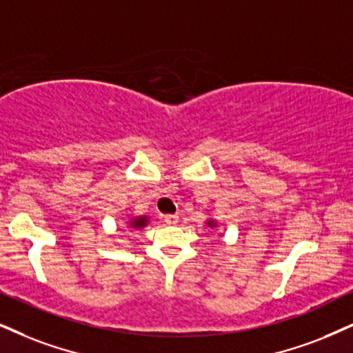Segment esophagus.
Here are the masks:
<instances>
[{
	"instance_id": "esophagus-1",
	"label": "esophagus",
	"mask_w": 353,
	"mask_h": 353,
	"mask_svg": "<svg viewBox=\"0 0 353 353\" xmlns=\"http://www.w3.org/2000/svg\"><path fill=\"white\" fill-rule=\"evenodd\" d=\"M163 223H167L168 225H175L178 223V216L176 214L163 216Z\"/></svg>"
}]
</instances>
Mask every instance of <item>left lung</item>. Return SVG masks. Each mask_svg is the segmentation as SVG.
<instances>
[{
	"label": "left lung",
	"instance_id": "1",
	"mask_svg": "<svg viewBox=\"0 0 353 353\" xmlns=\"http://www.w3.org/2000/svg\"><path fill=\"white\" fill-rule=\"evenodd\" d=\"M208 225H210V228H216V221H212V219H210V221H208V223H206Z\"/></svg>",
	"mask_w": 353,
	"mask_h": 353
}]
</instances>
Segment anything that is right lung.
Wrapping results in <instances>:
<instances>
[{
    "label": "right lung",
    "mask_w": 353,
    "mask_h": 353,
    "mask_svg": "<svg viewBox=\"0 0 353 353\" xmlns=\"http://www.w3.org/2000/svg\"><path fill=\"white\" fill-rule=\"evenodd\" d=\"M149 223V217L147 216H137V217H132V219L129 221V225L130 228H136V229H141L143 225H147Z\"/></svg>",
    "instance_id": "obj_1"
}]
</instances>
